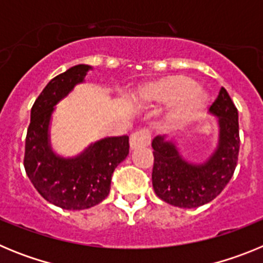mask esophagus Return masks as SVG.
I'll return each instance as SVG.
<instances>
[{
	"mask_svg": "<svg viewBox=\"0 0 263 263\" xmlns=\"http://www.w3.org/2000/svg\"><path fill=\"white\" fill-rule=\"evenodd\" d=\"M150 133L147 130H138L136 133L132 134L130 137V148L132 150H137L139 147H145L150 143Z\"/></svg>",
	"mask_w": 263,
	"mask_h": 263,
	"instance_id": "1",
	"label": "esophagus"
}]
</instances>
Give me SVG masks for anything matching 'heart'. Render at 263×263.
Returning <instances> with one entry per match:
<instances>
[{
	"label": "heart",
	"mask_w": 263,
	"mask_h": 263,
	"mask_svg": "<svg viewBox=\"0 0 263 263\" xmlns=\"http://www.w3.org/2000/svg\"><path fill=\"white\" fill-rule=\"evenodd\" d=\"M139 103L145 106L167 105L162 117L166 130L182 129L203 115L208 96L192 79L183 75L164 76L146 83L138 90Z\"/></svg>",
	"instance_id": "obj_1"
}]
</instances>
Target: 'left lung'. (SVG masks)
<instances>
[{
  "label": "left lung",
  "instance_id": "8db88e82",
  "mask_svg": "<svg viewBox=\"0 0 263 263\" xmlns=\"http://www.w3.org/2000/svg\"><path fill=\"white\" fill-rule=\"evenodd\" d=\"M210 113L217 117L218 139L203 163L184 159L176 143L166 136L153 139V188L159 199L171 205L197 208L210 203L233 176L240 150L238 111L225 88L220 89Z\"/></svg>",
  "mask_w": 263,
  "mask_h": 263
}]
</instances>
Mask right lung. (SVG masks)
Segmentation results:
<instances>
[{
  "label": "right lung",
  "instance_id": "1",
  "mask_svg": "<svg viewBox=\"0 0 263 263\" xmlns=\"http://www.w3.org/2000/svg\"><path fill=\"white\" fill-rule=\"evenodd\" d=\"M92 67L78 64L55 76L31 108L25 145V170L36 191L53 205L80 211L101 203L110 191L116 167L129 154V137H106L76 157H62L50 141L55 105L81 84Z\"/></svg>",
  "mask_w": 263,
  "mask_h": 263
}]
</instances>
